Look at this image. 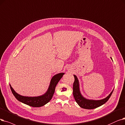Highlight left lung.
Segmentation results:
<instances>
[{
	"label": "left lung",
	"instance_id": "1",
	"mask_svg": "<svg viewBox=\"0 0 125 125\" xmlns=\"http://www.w3.org/2000/svg\"><path fill=\"white\" fill-rule=\"evenodd\" d=\"M111 59H112L111 58ZM73 75L74 78V81L73 84V95L75 102L77 103V104L81 108L87 109H94V108H97L104 104L109 99L113 93V90L111 91V93L109 94V95L107 96L106 98L104 99L100 100H94L85 98L81 94L80 90L79 82L78 78L74 74Z\"/></svg>",
	"mask_w": 125,
	"mask_h": 125
}]
</instances>
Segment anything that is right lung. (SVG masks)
<instances>
[{
  "label": "right lung",
  "mask_w": 125,
  "mask_h": 125,
  "mask_svg": "<svg viewBox=\"0 0 125 125\" xmlns=\"http://www.w3.org/2000/svg\"><path fill=\"white\" fill-rule=\"evenodd\" d=\"M64 73H59L54 76L52 78L50 84L46 93L43 95L38 96H24L21 95L16 93L15 91L12 87L11 85L10 84V88L13 95L16 99L19 101L22 102L25 104L34 107H39L45 105L47 103L49 102L52 99V97L55 93L56 86L57 85L59 81L63 77Z\"/></svg>",
  "instance_id": "obj_1"
}]
</instances>
